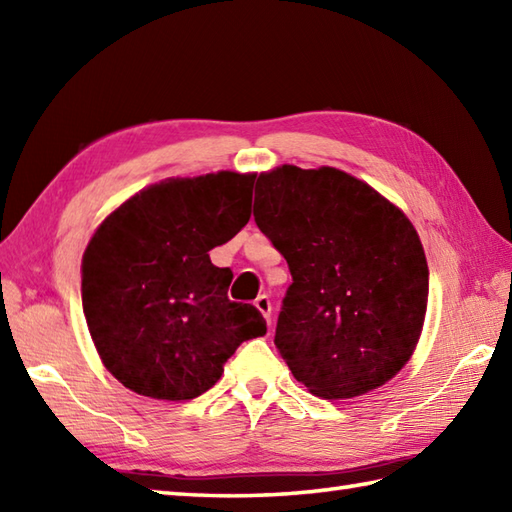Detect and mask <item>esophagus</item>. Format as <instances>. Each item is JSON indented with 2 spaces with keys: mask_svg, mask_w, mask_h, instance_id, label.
<instances>
[{
  "mask_svg": "<svg viewBox=\"0 0 512 512\" xmlns=\"http://www.w3.org/2000/svg\"><path fill=\"white\" fill-rule=\"evenodd\" d=\"M255 306H257L259 312L264 314L266 321L270 323V314H273V303H270V297H268V295H259V297L255 299Z\"/></svg>",
  "mask_w": 512,
  "mask_h": 512,
  "instance_id": "esophagus-1",
  "label": "esophagus"
}]
</instances>
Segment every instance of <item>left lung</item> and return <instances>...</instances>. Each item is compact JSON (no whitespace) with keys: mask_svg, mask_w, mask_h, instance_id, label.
I'll use <instances>...</instances> for the list:
<instances>
[{"mask_svg":"<svg viewBox=\"0 0 512 512\" xmlns=\"http://www.w3.org/2000/svg\"><path fill=\"white\" fill-rule=\"evenodd\" d=\"M255 193V224L292 275L275 332L290 372L328 400L385 385L409 361L427 312L416 228L332 167H277L257 178Z\"/></svg>","mask_w":512,"mask_h":512,"instance_id":"obj_1","label":"left lung"}]
</instances>
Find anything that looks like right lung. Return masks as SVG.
Wrapping results in <instances>:
<instances>
[{
    "label": "right lung",
    "mask_w": 512,
    "mask_h": 512,
    "mask_svg": "<svg viewBox=\"0 0 512 512\" xmlns=\"http://www.w3.org/2000/svg\"><path fill=\"white\" fill-rule=\"evenodd\" d=\"M255 176L220 171L160 182L107 217L83 255V312L105 367L149 398L211 389L239 345L266 334L255 306L228 299L231 268L209 250L250 220Z\"/></svg>",
    "instance_id": "right-lung-1"
}]
</instances>
